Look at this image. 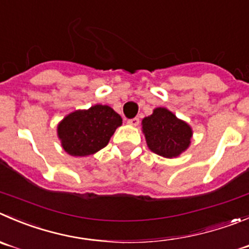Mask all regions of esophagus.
I'll return each instance as SVG.
<instances>
[{"label":"esophagus","mask_w":249,"mask_h":249,"mask_svg":"<svg viewBox=\"0 0 249 249\" xmlns=\"http://www.w3.org/2000/svg\"><path fill=\"white\" fill-rule=\"evenodd\" d=\"M127 123H128V124H131V126H138V124H139V118L138 117L129 118V120L127 121Z\"/></svg>","instance_id":"1"}]
</instances>
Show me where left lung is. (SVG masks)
I'll return each mask as SVG.
<instances>
[{
	"mask_svg": "<svg viewBox=\"0 0 249 249\" xmlns=\"http://www.w3.org/2000/svg\"><path fill=\"white\" fill-rule=\"evenodd\" d=\"M142 124L149 149L158 155L175 158L191 143V127L164 107L155 108Z\"/></svg>",
	"mask_w": 249,
	"mask_h": 249,
	"instance_id": "1",
	"label": "left lung"
}]
</instances>
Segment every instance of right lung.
I'll list each match as a JSON object with an SVG mask.
<instances>
[{
  "label": "right lung",
  "instance_id": "obj_1",
  "mask_svg": "<svg viewBox=\"0 0 249 249\" xmlns=\"http://www.w3.org/2000/svg\"><path fill=\"white\" fill-rule=\"evenodd\" d=\"M121 124L122 118L112 108L95 105L70 113L58 124V137L70 155L87 156L105 148Z\"/></svg>",
  "mask_w": 249,
  "mask_h": 249
}]
</instances>
